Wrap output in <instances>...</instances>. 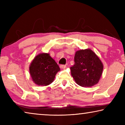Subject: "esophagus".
<instances>
[{
	"mask_svg": "<svg viewBox=\"0 0 125 125\" xmlns=\"http://www.w3.org/2000/svg\"><path fill=\"white\" fill-rule=\"evenodd\" d=\"M60 67L61 68L64 69V68H66V65H64V64H61V65H60Z\"/></svg>",
	"mask_w": 125,
	"mask_h": 125,
	"instance_id": "obj_1",
	"label": "esophagus"
}]
</instances>
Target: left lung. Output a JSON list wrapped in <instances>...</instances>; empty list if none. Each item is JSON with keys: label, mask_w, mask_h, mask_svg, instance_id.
I'll return each mask as SVG.
<instances>
[{"label": "left lung", "mask_w": 125, "mask_h": 125, "mask_svg": "<svg viewBox=\"0 0 125 125\" xmlns=\"http://www.w3.org/2000/svg\"><path fill=\"white\" fill-rule=\"evenodd\" d=\"M70 68L76 83L83 87H91L98 83L103 65L93 51L86 49L76 52L74 64Z\"/></svg>", "instance_id": "8db88e82"}]
</instances>
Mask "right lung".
<instances>
[{
  "mask_svg": "<svg viewBox=\"0 0 125 125\" xmlns=\"http://www.w3.org/2000/svg\"><path fill=\"white\" fill-rule=\"evenodd\" d=\"M29 69L34 83L43 86L51 83L56 74L60 71L57 63L48 53H41L36 56Z\"/></svg>",
  "mask_w": 125,
  "mask_h": 125,
  "instance_id": "add662e5",
  "label": "right lung"
}]
</instances>
